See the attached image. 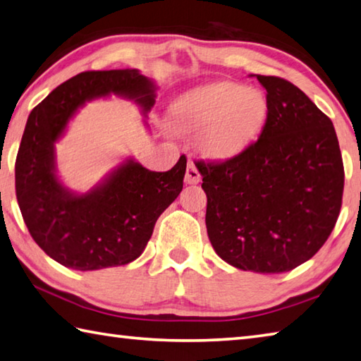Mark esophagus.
Returning <instances> with one entry per match:
<instances>
[{"label":"esophagus","instance_id":"obj_1","mask_svg":"<svg viewBox=\"0 0 361 361\" xmlns=\"http://www.w3.org/2000/svg\"><path fill=\"white\" fill-rule=\"evenodd\" d=\"M185 181L188 183V185H197V183L200 181V172H199V169H197V166H195L194 161L188 162Z\"/></svg>","mask_w":361,"mask_h":361}]
</instances>
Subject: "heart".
Here are the masks:
<instances>
[{
    "instance_id": "heart-1",
    "label": "heart",
    "mask_w": 361,
    "mask_h": 361,
    "mask_svg": "<svg viewBox=\"0 0 361 361\" xmlns=\"http://www.w3.org/2000/svg\"><path fill=\"white\" fill-rule=\"evenodd\" d=\"M267 110V99L259 88L221 80L181 94L170 106L167 120L176 133H197L200 152L224 161L241 154L257 139Z\"/></svg>"
}]
</instances>
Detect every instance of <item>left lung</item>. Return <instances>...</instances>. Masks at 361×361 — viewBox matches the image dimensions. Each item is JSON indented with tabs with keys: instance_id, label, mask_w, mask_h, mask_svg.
<instances>
[{
	"instance_id": "1",
	"label": "left lung",
	"mask_w": 361,
	"mask_h": 361,
	"mask_svg": "<svg viewBox=\"0 0 361 361\" xmlns=\"http://www.w3.org/2000/svg\"><path fill=\"white\" fill-rule=\"evenodd\" d=\"M267 121L243 153L197 161L207 232L222 260L255 273H284L324 246L339 216L344 166L333 123L284 78L257 75Z\"/></svg>"
}]
</instances>
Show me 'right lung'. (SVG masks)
Returning a JSON list of instances; mask_svg holds the SVG:
<instances>
[{
	"label": "right lung",
	"instance_id": "add662e5",
	"mask_svg": "<svg viewBox=\"0 0 361 361\" xmlns=\"http://www.w3.org/2000/svg\"><path fill=\"white\" fill-rule=\"evenodd\" d=\"M156 90L137 69L88 71L31 110L17 153L16 194L32 240L58 264L90 271L135 260L156 221L181 192L185 156L169 172H152L128 158L85 194L71 191L56 175L55 143L78 109L115 94L134 101L147 116Z\"/></svg>",
	"mask_w": 361,
	"mask_h": 361
}]
</instances>
